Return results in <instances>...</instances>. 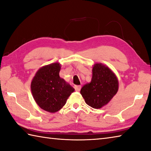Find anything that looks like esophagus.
Here are the masks:
<instances>
[{
	"instance_id": "esophagus-1",
	"label": "esophagus",
	"mask_w": 151,
	"mask_h": 151,
	"mask_svg": "<svg viewBox=\"0 0 151 151\" xmlns=\"http://www.w3.org/2000/svg\"><path fill=\"white\" fill-rule=\"evenodd\" d=\"M74 88H75V90L76 91H78L79 92V91H80V89H81V85H75Z\"/></svg>"
}]
</instances>
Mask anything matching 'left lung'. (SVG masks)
I'll use <instances>...</instances> for the list:
<instances>
[{"instance_id": "1", "label": "left lung", "mask_w": 151, "mask_h": 151, "mask_svg": "<svg viewBox=\"0 0 151 151\" xmlns=\"http://www.w3.org/2000/svg\"><path fill=\"white\" fill-rule=\"evenodd\" d=\"M89 83L83 85L80 93L86 103L93 109L107 104L118 92V80L109 67L101 63L94 64Z\"/></svg>"}]
</instances>
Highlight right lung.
Masks as SVG:
<instances>
[{"label": "right lung", "mask_w": 151, "mask_h": 151, "mask_svg": "<svg viewBox=\"0 0 151 151\" xmlns=\"http://www.w3.org/2000/svg\"><path fill=\"white\" fill-rule=\"evenodd\" d=\"M61 65L58 62L42 66L31 83L34 100L39 106L47 112H57L66 103L74 89L60 78Z\"/></svg>", "instance_id": "right-lung-1"}]
</instances>
